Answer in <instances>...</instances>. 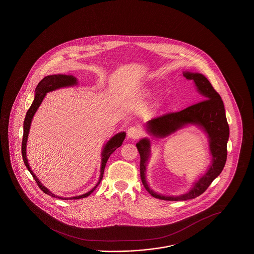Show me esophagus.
I'll use <instances>...</instances> for the list:
<instances>
[{
  "label": "esophagus",
  "mask_w": 254,
  "mask_h": 254,
  "mask_svg": "<svg viewBox=\"0 0 254 254\" xmlns=\"http://www.w3.org/2000/svg\"><path fill=\"white\" fill-rule=\"evenodd\" d=\"M141 134H142V131L138 126L130 127H128V129L127 131V138H132V139L139 138L141 136Z\"/></svg>",
  "instance_id": "34e87169"
}]
</instances>
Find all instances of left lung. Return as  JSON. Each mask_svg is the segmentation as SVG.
<instances>
[{
  "label": "left lung",
  "mask_w": 254,
  "mask_h": 254,
  "mask_svg": "<svg viewBox=\"0 0 254 254\" xmlns=\"http://www.w3.org/2000/svg\"><path fill=\"white\" fill-rule=\"evenodd\" d=\"M184 76L192 80L203 100L177 113H169L148 121L147 130L154 137H166L186 125H196L207 133L212 162L208 171L196 181L189 192L173 196L163 195L153 191L147 184L145 171L150 156L151 143L148 138H141L136 146L138 148L140 163V179L142 185L151 195L155 198L169 201H181L195 198L208 189V186L218 177L227 158V141L229 138V126L225 116V110L221 96L216 92L208 79L201 73L185 71Z\"/></svg>",
  "instance_id": "left-lung-1"
}]
</instances>
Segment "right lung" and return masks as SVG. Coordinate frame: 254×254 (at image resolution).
Returning a JSON list of instances; mask_svg holds the SVG:
<instances>
[{
  "label": "right lung",
  "mask_w": 254,
  "mask_h": 254,
  "mask_svg": "<svg viewBox=\"0 0 254 254\" xmlns=\"http://www.w3.org/2000/svg\"><path fill=\"white\" fill-rule=\"evenodd\" d=\"M77 85V79L72 75H65V74H54V75H48L46 76L40 83H39L36 89H35V97L34 100L31 104V107L28 110L26 117L24 120L23 123V138H22V146H21V152H22V157H23L24 164L26 166V168L31 172V175L33 179L35 180L36 184L38 185L39 188L43 191V192L49 194L53 197H58L60 199L68 200V199H80V198H85L87 197L90 193L94 192V190L99 186V185L103 178V172L104 169L106 166L108 159L110 157V155L113 154L118 147L121 146L123 143L124 139L126 138V133L125 132H120L118 134L115 135L113 138L110 140H108L107 143L105 144V146L103 147V151L101 153V166H100V180L98 182V184L95 185V187L92 190H90L89 192H85L82 195H78V196H73V197H62V196H58L54 193L50 192L46 187L42 185L38 180V178L35 176V174L32 172L28 159H27V153H26V147H27V140H28V136H29V132H30V127H31V120L33 118L34 114L36 113L39 106L41 105L42 101L45 99L46 93L51 92L56 89L65 87V86H71V85Z\"/></svg>",
  "instance_id": "1"
}]
</instances>
